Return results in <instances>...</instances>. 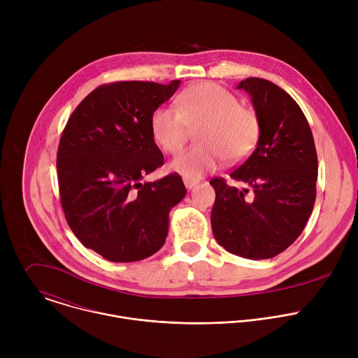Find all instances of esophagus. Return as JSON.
Here are the masks:
<instances>
[{"label": "esophagus", "mask_w": 358, "mask_h": 358, "mask_svg": "<svg viewBox=\"0 0 358 358\" xmlns=\"http://www.w3.org/2000/svg\"><path fill=\"white\" fill-rule=\"evenodd\" d=\"M182 181H184V185H185L187 189H191V188H194V187L198 184V180L189 178V177H184Z\"/></svg>", "instance_id": "esophagus-1"}]
</instances>
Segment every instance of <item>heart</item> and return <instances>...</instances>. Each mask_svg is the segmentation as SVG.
<instances>
[{
  "label": "heart",
  "mask_w": 358,
  "mask_h": 358,
  "mask_svg": "<svg viewBox=\"0 0 358 358\" xmlns=\"http://www.w3.org/2000/svg\"><path fill=\"white\" fill-rule=\"evenodd\" d=\"M201 143L174 159L170 169L184 177L198 178L217 170L225 159L241 162L255 150L261 137V120L238 96L214 82H199L178 96L177 109L159 106L151 115L155 141L169 155L185 145L189 129H196Z\"/></svg>",
  "instance_id": "heart-1"
}]
</instances>
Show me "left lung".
Segmentation results:
<instances>
[{
  "label": "left lung",
  "mask_w": 358,
  "mask_h": 358,
  "mask_svg": "<svg viewBox=\"0 0 358 358\" xmlns=\"http://www.w3.org/2000/svg\"><path fill=\"white\" fill-rule=\"evenodd\" d=\"M252 97L261 137L229 177H215L211 227L217 242L246 259H269L301 234L316 201L317 155L308 119L294 99L275 83L248 78L238 85Z\"/></svg>",
  "instance_id": "left-lung-1"
}]
</instances>
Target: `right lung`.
Segmentation results:
<instances>
[{
  "instance_id": "obj_1",
  "label": "right lung",
  "mask_w": 358,
  "mask_h": 358,
  "mask_svg": "<svg viewBox=\"0 0 358 358\" xmlns=\"http://www.w3.org/2000/svg\"><path fill=\"white\" fill-rule=\"evenodd\" d=\"M180 80L113 82L90 92L58 147L61 203L83 246L110 262L151 257L166 242L170 210L187 189L177 173L143 182L164 164L150 119Z\"/></svg>"
}]
</instances>
